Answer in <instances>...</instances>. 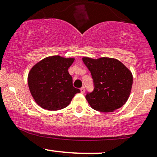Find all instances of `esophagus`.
Masks as SVG:
<instances>
[{
    "label": "esophagus",
    "mask_w": 157,
    "mask_h": 157,
    "mask_svg": "<svg viewBox=\"0 0 157 157\" xmlns=\"http://www.w3.org/2000/svg\"><path fill=\"white\" fill-rule=\"evenodd\" d=\"M85 91H86V89H85V87H84V86H82V87H81V89H80V91H81V93H82V94H84V93H85Z\"/></svg>",
    "instance_id": "obj_1"
}]
</instances>
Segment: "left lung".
Returning a JSON list of instances; mask_svg holds the SVG:
<instances>
[{"label":"left lung","instance_id":"left-lung-1","mask_svg":"<svg viewBox=\"0 0 157 157\" xmlns=\"http://www.w3.org/2000/svg\"><path fill=\"white\" fill-rule=\"evenodd\" d=\"M92 77L94 89L86 99L93 109L112 112L121 108L130 96L132 73L120 60L110 57H82Z\"/></svg>","mask_w":157,"mask_h":157}]
</instances>
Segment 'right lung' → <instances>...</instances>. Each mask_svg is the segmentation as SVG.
<instances>
[{"mask_svg": "<svg viewBox=\"0 0 157 157\" xmlns=\"http://www.w3.org/2000/svg\"><path fill=\"white\" fill-rule=\"evenodd\" d=\"M75 58L50 56L39 61L30 70L28 85L37 105L48 111L67 107L80 89L73 86L68 69Z\"/></svg>", "mask_w": 157, "mask_h": 157, "instance_id": "obj_1", "label": "right lung"}]
</instances>
